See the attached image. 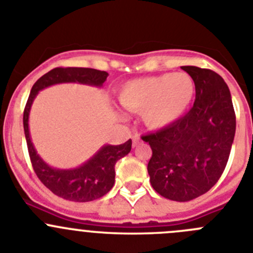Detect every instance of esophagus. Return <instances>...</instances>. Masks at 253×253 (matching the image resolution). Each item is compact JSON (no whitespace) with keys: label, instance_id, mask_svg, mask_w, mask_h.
I'll return each mask as SVG.
<instances>
[{"label":"esophagus","instance_id":"obj_1","mask_svg":"<svg viewBox=\"0 0 253 253\" xmlns=\"http://www.w3.org/2000/svg\"><path fill=\"white\" fill-rule=\"evenodd\" d=\"M131 139H133V147L138 146V144H139V142H140L139 134H138V133L133 134V137H131Z\"/></svg>","mask_w":253,"mask_h":253}]
</instances>
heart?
Listing matches in <instances>:
<instances>
[{"label": "heart", "mask_w": 253, "mask_h": 253, "mask_svg": "<svg viewBox=\"0 0 253 253\" xmlns=\"http://www.w3.org/2000/svg\"><path fill=\"white\" fill-rule=\"evenodd\" d=\"M195 93L194 80L187 73H165L125 84L119 101L125 109L142 113L144 124L152 129L169 126L186 113Z\"/></svg>", "instance_id": "1"}]
</instances>
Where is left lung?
<instances>
[{
    "instance_id": "1",
    "label": "left lung",
    "mask_w": 253,
    "mask_h": 253,
    "mask_svg": "<svg viewBox=\"0 0 253 253\" xmlns=\"http://www.w3.org/2000/svg\"><path fill=\"white\" fill-rule=\"evenodd\" d=\"M195 84V102L187 114L156 133L149 143L151 185L161 196L190 202L209 191L227 166L236 133V114L229 88L218 73L181 67Z\"/></svg>"
}]
</instances>
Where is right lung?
<instances>
[{
    "mask_svg": "<svg viewBox=\"0 0 253 253\" xmlns=\"http://www.w3.org/2000/svg\"><path fill=\"white\" fill-rule=\"evenodd\" d=\"M109 73L93 68L57 67L38 80L29 95L24 110V131L31 165L39 180L59 198L69 202H92L107 194L115 182V163L130 152L131 139L119 146L102 147L92 158L73 169H57L48 166L35 151L29 133V113L35 96L40 90L63 82L102 86Z\"/></svg>",
    "mask_w": 253,
    "mask_h": 253,
    "instance_id": "add662e5",
    "label": "right lung"
}]
</instances>
